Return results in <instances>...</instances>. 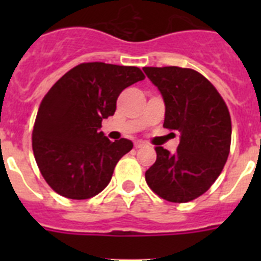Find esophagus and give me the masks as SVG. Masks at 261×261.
<instances>
[{
    "label": "esophagus",
    "mask_w": 261,
    "mask_h": 261,
    "mask_svg": "<svg viewBox=\"0 0 261 261\" xmlns=\"http://www.w3.org/2000/svg\"><path fill=\"white\" fill-rule=\"evenodd\" d=\"M145 145H146V144H145L144 141H140V140L135 142V147H136V149H138V147H144Z\"/></svg>",
    "instance_id": "1"
}]
</instances>
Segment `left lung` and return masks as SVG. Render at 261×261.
I'll return each mask as SVG.
<instances>
[{
	"instance_id": "obj_1",
	"label": "left lung",
	"mask_w": 261,
	"mask_h": 261,
	"mask_svg": "<svg viewBox=\"0 0 261 261\" xmlns=\"http://www.w3.org/2000/svg\"><path fill=\"white\" fill-rule=\"evenodd\" d=\"M165 102L163 126L180 133L171 154L156 146L146 172L147 186L171 202L201 196L220 176L230 151L231 120L216 87L196 70L177 66L144 68Z\"/></svg>"
}]
</instances>
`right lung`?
<instances>
[{
    "label": "right lung",
    "instance_id": "1",
    "mask_svg": "<svg viewBox=\"0 0 261 261\" xmlns=\"http://www.w3.org/2000/svg\"><path fill=\"white\" fill-rule=\"evenodd\" d=\"M145 78L136 66L81 64L62 75L41 100L32 150L41 175L59 195L73 200L102 192L119 159L132 150L126 138L110 141L100 130L124 89Z\"/></svg>",
    "mask_w": 261,
    "mask_h": 261
}]
</instances>
